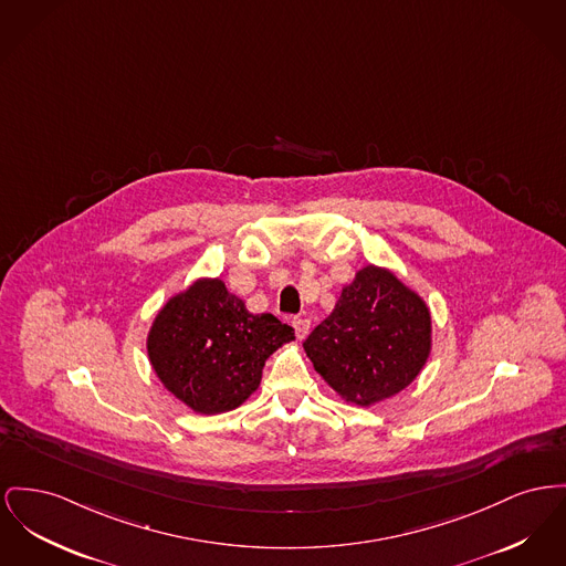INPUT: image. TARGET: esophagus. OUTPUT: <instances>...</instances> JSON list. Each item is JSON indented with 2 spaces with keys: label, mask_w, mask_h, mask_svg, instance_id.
I'll use <instances>...</instances> for the list:
<instances>
[{
  "label": "esophagus",
  "mask_w": 566,
  "mask_h": 566,
  "mask_svg": "<svg viewBox=\"0 0 566 566\" xmlns=\"http://www.w3.org/2000/svg\"><path fill=\"white\" fill-rule=\"evenodd\" d=\"M293 327L300 339H305L307 333H310V321L307 318H293Z\"/></svg>",
  "instance_id": "1"
}]
</instances>
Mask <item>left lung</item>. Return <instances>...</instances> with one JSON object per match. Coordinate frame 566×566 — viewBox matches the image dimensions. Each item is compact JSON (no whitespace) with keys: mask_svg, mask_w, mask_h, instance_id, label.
I'll return each instance as SVG.
<instances>
[{"mask_svg":"<svg viewBox=\"0 0 566 566\" xmlns=\"http://www.w3.org/2000/svg\"><path fill=\"white\" fill-rule=\"evenodd\" d=\"M303 350L346 403L374 406L403 391L432 353V312L387 266H361Z\"/></svg>","mask_w":566,"mask_h":566,"instance_id":"obj_1","label":"left lung"}]
</instances>
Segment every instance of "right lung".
<instances>
[{"label": "right lung", "mask_w": 566, "mask_h": 566, "mask_svg": "<svg viewBox=\"0 0 566 566\" xmlns=\"http://www.w3.org/2000/svg\"><path fill=\"white\" fill-rule=\"evenodd\" d=\"M295 329L252 314L220 277H197L158 310L147 357L170 396L199 415L239 408L263 378L265 361Z\"/></svg>", "instance_id": "add662e5"}]
</instances>
